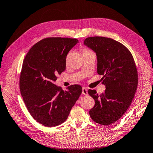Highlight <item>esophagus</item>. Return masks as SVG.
Instances as JSON below:
<instances>
[{"mask_svg": "<svg viewBox=\"0 0 153 153\" xmlns=\"http://www.w3.org/2000/svg\"><path fill=\"white\" fill-rule=\"evenodd\" d=\"M82 94L84 95H87L88 94V90H87V89L85 88H82Z\"/></svg>", "mask_w": 153, "mask_h": 153, "instance_id": "34e87169", "label": "esophagus"}]
</instances>
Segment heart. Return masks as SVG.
I'll return each instance as SVG.
<instances>
[{
  "instance_id": "heart-1",
  "label": "heart",
  "mask_w": 153,
  "mask_h": 153,
  "mask_svg": "<svg viewBox=\"0 0 153 153\" xmlns=\"http://www.w3.org/2000/svg\"><path fill=\"white\" fill-rule=\"evenodd\" d=\"M93 52L91 50H89L88 48H84L83 50V54H85V53H91ZM68 60V58L66 59V61Z\"/></svg>"
}]
</instances>
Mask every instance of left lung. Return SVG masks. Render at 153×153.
Here are the masks:
<instances>
[{
	"instance_id": "8db88e82",
	"label": "left lung",
	"mask_w": 153,
	"mask_h": 153,
	"mask_svg": "<svg viewBox=\"0 0 153 153\" xmlns=\"http://www.w3.org/2000/svg\"><path fill=\"white\" fill-rule=\"evenodd\" d=\"M84 44L96 53L97 74L103 76L106 88L100 95L95 89L88 90L95 100L89 115L95 123L107 126L119 120L133 101L138 85L136 64L127 48L112 38L88 37Z\"/></svg>"
}]
</instances>
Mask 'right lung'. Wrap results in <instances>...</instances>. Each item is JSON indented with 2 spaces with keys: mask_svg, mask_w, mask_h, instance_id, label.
Returning a JSON list of instances; mask_svg holds the SVG:
<instances>
[{
  "mask_svg": "<svg viewBox=\"0 0 153 153\" xmlns=\"http://www.w3.org/2000/svg\"><path fill=\"white\" fill-rule=\"evenodd\" d=\"M78 42L76 38H46L33 46L24 59L19 85L27 109L34 120L53 127L63 123L82 92L72 85L68 91L54 84L65 70L68 53Z\"/></svg>",
  "mask_w": 153,
  "mask_h": 153,
  "instance_id": "obj_1",
  "label": "right lung"
}]
</instances>
